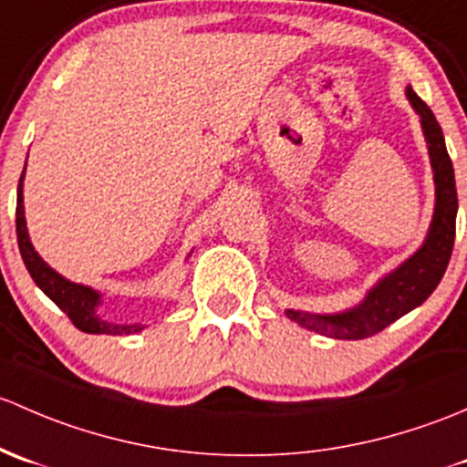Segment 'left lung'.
Returning a JSON list of instances; mask_svg holds the SVG:
<instances>
[{
    "label": "left lung",
    "mask_w": 467,
    "mask_h": 467,
    "mask_svg": "<svg viewBox=\"0 0 467 467\" xmlns=\"http://www.w3.org/2000/svg\"><path fill=\"white\" fill-rule=\"evenodd\" d=\"M407 99L411 108L420 117L422 134H425L427 150H430L431 171H434L436 184V204L431 215L430 232L425 243L420 244L413 256L407 258L400 267L393 269L376 285L367 292L364 301L350 310L335 312V315H312V312L287 310V317L304 326L307 330L326 335L335 339H364L379 333L400 319L402 315L418 307L443 278L448 269L451 247H454L456 232V184L454 168L445 148L443 130L436 121L434 112L427 108L425 100L411 88H407Z\"/></svg>",
    "instance_id": "obj_1"
}]
</instances>
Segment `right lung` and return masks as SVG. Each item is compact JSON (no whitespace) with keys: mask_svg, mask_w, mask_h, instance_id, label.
Segmentation results:
<instances>
[{"mask_svg":"<svg viewBox=\"0 0 467 467\" xmlns=\"http://www.w3.org/2000/svg\"><path fill=\"white\" fill-rule=\"evenodd\" d=\"M26 171V166H24ZM24 171L19 177L17 184V209H16V229H17V244L19 254H22V261L26 265L28 274L36 281V285L49 296L54 304L65 312L71 319V324L76 326L83 333L91 335H132L143 330L146 326L141 324H112V321H105L96 315V307L100 306V295L96 290H91L88 285H80V283L67 281L65 276L56 272L54 267L47 265L40 258V254L36 252V247L31 244L26 232V220H24V195H22V182H24Z\"/></svg>","mask_w":467,"mask_h":467,"instance_id":"obj_1","label":"right lung"}]
</instances>
